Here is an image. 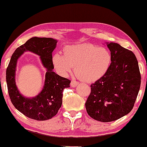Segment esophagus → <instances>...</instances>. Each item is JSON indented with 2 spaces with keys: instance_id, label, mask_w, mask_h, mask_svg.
<instances>
[{
  "instance_id": "esophagus-1",
  "label": "esophagus",
  "mask_w": 147,
  "mask_h": 147,
  "mask_svg": "<svg viewBox=\"0 0 147 147\" xmlns=\"http://www.w3.org/2000/svg\"><path fill=\"white\" fill-rule=\"evenodd\" d=\"M78 84H79V83L76 81H72L71 82V86L73 88H75V87H76V86H78Z\"/></svg>"
}]
</instances>
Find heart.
<instances>
[{
    "instance_id": "heart-1",
    "label": "heart",
    "mask_w": 147,
    "mask_h": 147,
    "mask_svg": "<svg viewBox=\"0 0 147 147\" xmlns=\"http://www.w3.org/2000/svg\"><path fill=\"white\" fill-rule=\"evenodd\" d=\"M51 62L56 72L67 76L73 71L82 81L91 83L106 74L112 62L111 54L106 48L92 44H77L63 47V55L55 53Z\"/></svg>"
}]
</instances>
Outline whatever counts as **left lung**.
Returning <instances> with one entry per match:
<instances>
[{
	"mask_svg": "<svg viewBox=\"0 0 147 147\" xmlns=\"http://www.w3.org/2000/svg\"><path fill=\"white\" fill-rule=\"evenodd\" d=\"M112 62L108 71L91 85L85 104L90 117L98 121L116 120L131 111L140 86L139 67L131 51L116 43H106Z\"/></svg>",
	"mask_w": 147,
	"mask_h": 147,
	"instance_id": "8db88e82",
	"label": "left lung"
}]
</instances>
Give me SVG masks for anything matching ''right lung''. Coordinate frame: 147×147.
<instances>
[{
	"label": "right lung",
	"instance_id": "1",
	"mask_svg": "<svg viewBox=\"0 0 147 147\" xmlns=\"http://www.w3.org/2000/svg\"><path fill=\"white\" fill-rule=\"evenodd\" d=\"M57 41L52 38L34 37L17 48L11 56L6 71L8 92L16 109L27 117L36 120L51 119L57 114L62 104L63 92L69 87L71 81L53 71L52 52ZM26 51L39 55L46 69L43 89L38 95L27 98L22 95L16 86L15 75L18 59Z\"/></svg>",
	"mask_w": 147,
	"mask_h": 147
}]
</instances>
